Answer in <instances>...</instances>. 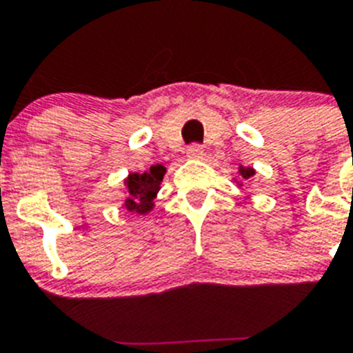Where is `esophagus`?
Masks as SVG:
<instances>
[{"instance_id": "obj_1", "label": "esophagus", "mask_w": 353, "mask_h": 353, "mask_svg": "<svg viewBox=\"0 0 353 353\" xmlns=\"http://www.w3.org/2000/svg\"><path fill=\"white\" fill-rule=\"evenodd\" d=\"M205 155V150L201 145H191L187 148V157L189 159H201Z\"/></svg>"}]
</instances>
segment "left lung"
I'll return each instance as SVG.
<instances>
[{
	"instance_id": "obj_1",
	"label": "left lung",
	"mask_w": 353,
	"mask_h": 353,
	"mask_svg": "<svg viewBox=\"0 0 353 353\" xmlns=\"http://www.w3.org/2000/svg\"><path fill=\"white\" fill-rule=\"evenodd\" d=\"M254 174V170L252 168H244V166H239V176H240V182H239V187L242 185V182L244 180H249Z\"/></svg>"
}]
</instances>
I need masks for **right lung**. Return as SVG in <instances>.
Wrapping results in <instances>:
<instances>
[{
  "mask_svg": "<svg viewBox=\"0 0 353 353\" xmlns=\"http://www.w3.org/2000/svg\"><path fill=\"white\" fill-rule=\"evenodd\" d=\"M166 168L157 164L152 166L145 173H130L125 179L127 198L123 207L136 214H148L154 208V199L161 189V182L164 179Z\"/></svg>",
  "mask_w": 353,
  "mask_h": 353,
  "instance_id": "1",
  "label": "right lung"
}]
</instances>
